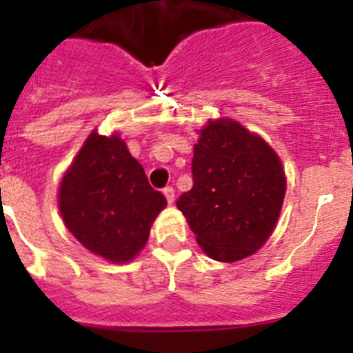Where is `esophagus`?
Listing matches in <instances>:
<instances>
[{
  "label": "esophagus",
  "mask_w": 353,
  "mask_h": 353,
  "mask_svg": "<svg viewBox=\"0 0 353 353\" xmlns=\"http://www.w3.org/2000/svg\"><path fill=\"white\" fill-rule=\"evenodd\" d=\"M164 196H166V199H168V203H173L174 201V189L173 187H164Z\"/></svg>",
  "instance_id": "esophagus-1"
}]
</instances>
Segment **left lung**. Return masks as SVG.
<instances>
[{
	"label": "left lung",
	"instance_id": "8db88e82",
	"mask_svg": "<svg viewBox=\"0 0 353 353\" xmlns=\"http://www.w3.org/2000/svg\"><path fill=\"white\" fill-rule=\"evenodd\" d=\"M285 170L260 136L230 118L199 130L192 189L176 201L199 248L217 261L251 256L267 242L281 214Z\"/></svg>",
	"mask_w": 353,
	"mask_h": 353
}]
</instances>
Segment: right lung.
<instances>
[{
	"label": "right lung",
	"instance_id": "obj_1",
	"mask_svg": "<svg viewBox=\"0 0 353 353\" xmlns=\"http://www.w3.org/2000/svg\"><path fill=\"white\" fill-rule=\"evenodd\" d=\"M166 198L152 189L145 170L118 134L93 130L63 174L60 212L65 226L93 254L130 261L143 248Z\"/></svg>",
	"mask_w": 353,
	"mask_h": 353
}]
</instances>
